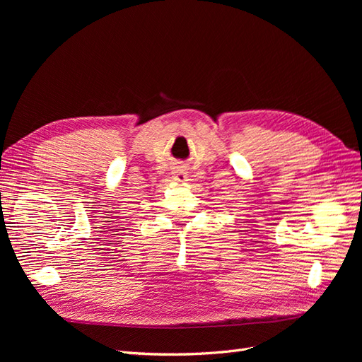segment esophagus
I'll return each instance as SVG.
<instances>
[{
  "instance_id": "34e87169",
  "label": "esophagus",
  "mask_w": 362,
  "mask_h": 362,
  "mask_svg": "<svg viewBox=\"0 0 362 362\" xmlns=\"http://www.w3.org/2000/svg\"><path fill=\"white\" fill-rule=\"evenodd\" d=\"M173 180L180 182V184H185L189 181V177H187V170H185L182 166H178L177 169L173 170Z\"/></svg>"
}]
</instances>
